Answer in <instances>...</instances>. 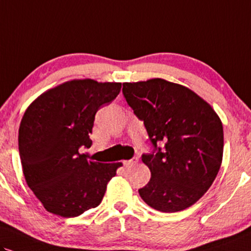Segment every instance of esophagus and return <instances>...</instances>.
I'll use <instances>...</instances> for the list:
<instances>
[{
	"label": "esophagus",
	"mask_w": 251,
	"mask_h": 251,
	"mask_svg": "<svg viewBox=\"0 0 251 251\" xmlns=\"http://www.w3.org/2000/svg\"><path fill=\"white\" fill-rule=\"evenodd\" d=\"M137 162H138L137 157H134V158H131V159H129V160H123V165H125V166L134 165V164H136Z\"/></svg>",
	"instance_id": "34e87169"
}]
</instances>
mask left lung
<instances>
[{
  "label": "left lung",
  "mask_w": 251,
  "mask_h": 251,
  "mask_svg": "<svg viewBox=\"0 0 251 251\" xmlns=\"http://www.w3.org/2000/svg\"><path fill=\"white\" fill-rule=\"evenodd\" d=\"M122 92L154 147L142 156L151 178L138 193L159 212L186 209L208 191L220 170V117L197 93L168 80L125 82ZM157 141L166 143L164 150L156 148Z\"/></svg>",
  "instance_id": "obj_1"
}]
</instances>
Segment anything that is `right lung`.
<instances>
[{"label":"right lung","mask_w":251,"mask_h":251,"mask_svg":"<svg viewBox=\"0 0 251 251\" xmlns=\"http://www.w3.org/2000/svg\"><path fill=\"white\" fill-rule=\"evenodd\" d=\"M121 82L74 79L39 95L18 130V150L27 186L44 208L74 218L100 205L122 163H99L80 153L91 148L97 111L109 104Z\"/></svg>","instance_id":"add662e5"}]
</instances>
